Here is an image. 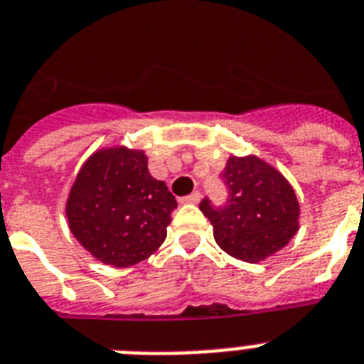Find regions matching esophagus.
<instances>
[{"label": "esophagus", "instance_id": "esophagus-1", "mask_svg": "<svg viewBox=\"0 0 364 364\" xmlns=\"http://www.w3.org/2000/svg\"><path fill=\"white\" fill-rule=\"evenodd\" d=\"M184 203L199 204V203H200V191H193V193H191V195H188V197H184Z\"/></svg>", "mask_w": 364, "mask_h": 364}]
</instances>
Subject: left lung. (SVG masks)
Wrapping results in <instances>:
<instances>
[{"label":"left lung","mask_w":364,"mask_h":364,"mask_svg":"<svg viewBox=\"0 0 364 364\" xmlns=\"http://www.w3.org/2000/svg\"><path fill=\"white\" fill-rule=\"evenodd\" d=\"M229 200L214 208L200 203L219 247L243 262H262L299 230V203L281 171L255 154L230 156L223 169Z\"/></svg>","instance_id":"left-lung-1"}]
</instances>
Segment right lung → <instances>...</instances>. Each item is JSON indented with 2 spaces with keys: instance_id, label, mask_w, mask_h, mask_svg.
I'll list each match as a JSON object with an SVG mask.
<instances>
[{
  "instance_id": "obj_1",
  "label": "right lung",
  "mask_w": 364,
  "mask_h": 364,
  "mask_svg": "<svg viewBox=\"0 0 364 364\" xmlns=\"http://www.w3.org/2000/svg\"><path fill=\"white\" fill-rule=\"evenodd\" d=\"M175 197L149 173L145 150L104 146L81 165L65 214L74 238L96 260L128 268L167 238Z\"/></svg>"
}]
</instances>
